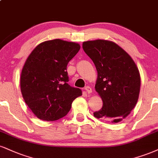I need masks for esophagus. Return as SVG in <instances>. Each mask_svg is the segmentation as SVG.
I'll list each match as a JSON object with an SVG mask.
<instances>
[{
    "mask_svg": "<svg viewBox=\"0 0 158 158\" xmlns=\"http://www.w3.org/2000/svg\"><path fill=\"white\" fill-rule=\"evenodd\" d=\"M85 91H86V92L87 93V94H89L92 93V89H91V87H90V86L85 87Z\"/></svg>",
    "mask_w": 158,
    "mask_h": 158,
    "instance_id": "obj_1",
    "label": "esophagus"
}]
</instances>
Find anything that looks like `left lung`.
<instances>
[{
  "instance_id": "obj_1",
  "label": "left lung",
  "mask_w": 158,
  "mask_h": 158,
  "mask_svg": "<svg viewBox=\"0 0 158 158\" xmlns=\"http://www.w3.org/2000/svg\"><path fill=\"white\" fill-rule=\"evenodd\" d=\"M82 48L97 70L95 88L103 102L102 109L94 115L112 123L122 121L138 102L140 87L138 68L130 55L112 41L84 42Z\"/></svg>"
}]
</instances>
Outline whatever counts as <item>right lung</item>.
I'll return each mask as SVG.
<instances>
[{
  "label": "right lung",
  "instance_id": "1",
  "mask_svg": "<svg viewBox=\"0 0 158 158\" xmlns=\"http://www.w3.org/2000/svg\"><path fill=\"white\" fill-rule=\"evenodd\" d=\"M79 49L78 43L56 39L39 44L28 56L20 76V90L38 118L52 121L64 117L73 100L82 94L68 84V63Z\"/></svg>",
  "mask_w": 158,
  "mask_h": 158
}]
</instances>
